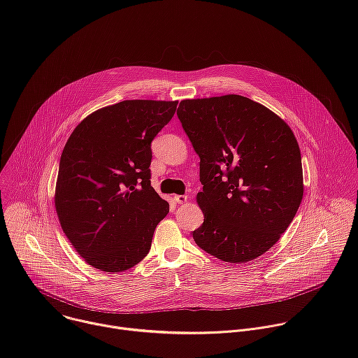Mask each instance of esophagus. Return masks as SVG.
<instances>
[{
    "label": "esophagus",
    "instance_id": "1",
    "mask_svg": "<svg viewBox=\"0 0 358 358\" xmlns=\"http://www.w3.org/2000/svg\"><path fill=\"white\" fill-rule=\"evenodd\" d=\"M187 199H188L187 195H174V201L177 203H184V202H187Z\"/></svg>",
    "mask_w": 358,
    "mask_h": 358
}]
</instances>
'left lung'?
<instances>
[{
	"label": "left lung",
	"mask_w": 358,
	"mask_h": 358,
	"mask_svg": "<svg viewBox=\"0 0 358 358\" xmlns=\"http://www.w3.org/2000/svg\"><path fill=\"white\" fill-rule=\"evenodd\" d=\"M177 116L199 157L202 225L195 243L243 264L271 249L303 198L297 140L272 110L245 96L182 100Z\"/></svg>",
	"instance_id": "left-lung-1"
}]
</instances>
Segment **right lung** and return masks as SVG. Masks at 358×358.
Masks as SVG:
<instances>
[{
  "mask_svg": "<svg viewBox=\"0 0 358 358\" xmlns=\"http://www.w3.org/2000/svg\"><path fill=\"white\" fill-rule=\"evenodd\" d=\"M178 101L124 100L83 119L61 156L55 208L80 257L103 272L145 258L170 206L151 187V141Z\"/></svg>",
  "mask_w": 358,
  "mask_h": 358,
  "instance_id": "obj_1",
  "label": "right lung"
}]
</instances>
